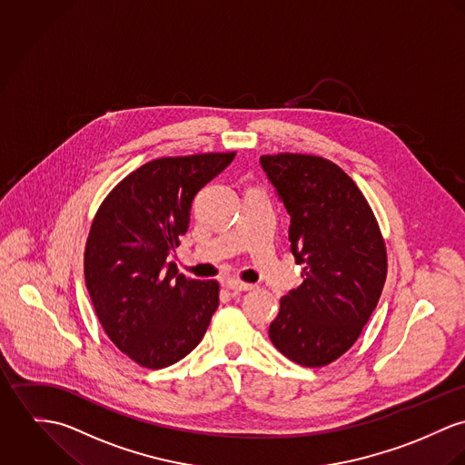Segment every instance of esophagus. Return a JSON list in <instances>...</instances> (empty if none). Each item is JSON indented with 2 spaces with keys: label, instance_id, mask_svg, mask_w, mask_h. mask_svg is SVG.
<instances>
[{
  "label": "esophagus",
  "instance_id": "obj_1",
  "mask_svg": "<svg viewBox=\"0 0 465 465\" xmlns=\"http://www.w3.org/2000/svg\"><path fill=\"white\" fill-rule=\"evenodd\" d=\"M224 287L230 289V291H235V292H244V291H252L253 289L252 283H244V282H239V280H226Z\"/></svg>",
  "mask_w": 465,
  "mask_h": 465
}]
</instances>
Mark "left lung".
Returning a JSON list of instances; mask_svg holds the SVG:
<instances>
[{
	"label": "left lung",
	"instance_id": "1",
	"mask_svg": "<svg viewBox=\"0 0 465 465\" xmlns=\"http://www.w3.org/2000/svg\"><path fill=\"white\" fill-rule=\"evenodd\" d=\"M291 215L289 241L303 283L280 300L269 326L289 361L322 367L344 355L376 309L387 252L374 213L355 182L321 156H260Z\"/></svg>",
	"mask_w": 465,
	"mask_h": 465
}]
</instances>
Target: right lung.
I'll use <instances>...</instances> for the list:
<instances>
[{"instance_id": "add662e5", "label": "right lung", "mask_w": 465, "mask_h": 465, "mask_svg": "<svg viewBox=\"0 0 465 465\" xmlns=\"http://www.w3.org/2000/svg\"><path fill=\"white\" fill-rule=\"evenodd\" d=\"M235 153L165 156L128 174L98 210L84 257L85 283L110 341L162 369L189 355L219 307L215 280H189L165 258L180 244L194 196Z\"/></svg>"}]
</instances>
